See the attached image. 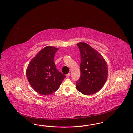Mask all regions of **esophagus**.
<instances>
[{
  "label": "esophagus",
  "mask_w": 133,
  "mask_h": 133,
  "mask_svg": "<svg viewBox=\"0 0 133 133\" xmlns=\"http://www.w3.org/2000/svg\"><path fill=\"white\" fill-rule=\"evenodd\" d=\"M70 76V73H68V74L66 75V77L68 78V77H69Z\"/></svg>",
  "instance_id": "obj_1"
}]
</instances>
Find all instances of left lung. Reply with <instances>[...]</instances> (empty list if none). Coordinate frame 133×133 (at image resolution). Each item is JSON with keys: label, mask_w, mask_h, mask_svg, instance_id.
Here are the masks:
<instances>
[{"label": "left lung", "mask_w": 133, "mask_h": 133, "mask_svg": "<svg viewBox=\"0 0 133 133\" xmlns=\"http://www.w3.org/2000/svg\"><path fill=\"white\" fill-rule=\"evenodd\" d=\"M80 51V77L76 81V89L83 94L91 95L98 92L107 80V65L101 55L84 42L77 44Z\"/></svg>", "instance_id": "1"}]
</instances>
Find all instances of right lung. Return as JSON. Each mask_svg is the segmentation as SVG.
<instances>
[{"label": "right lung", "mask_w": 133, "mask_h": 133, "mask_svg": "<svg viewBox=\"0 0 133 133\" xmlns=\"http://www.w3.org/2000/svg\"><path fill=\"white\" fill-rule=\"evenodd\" d=\"M58 49L50 46L45 47L32 59L26 70L30 85L42 95H49L57 91L66 77L59 72L54 62Z\"/></svg>", "instance_id": "add662e5"}]
</instances>
